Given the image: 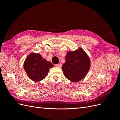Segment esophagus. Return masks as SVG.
I'll return each instance as SVG.
<instances>
[{"label": "esophagus", "mask_w": 120, "mask_h": 120, "mask_svg": "<svg viewBox=\"0 0 120 120\" xmlns=\"http://www.w3.org/2000/svg\"><path fill=\"white\" fill-rule=\"evenodd\" d=\"M61 66H62V65H61V64H56V67H60H60H61Z\"/></svg>", "instance_id": "obj_1"}]
</instances>
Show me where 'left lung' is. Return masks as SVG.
<instances>
[{
	"mask_svg": "<svg viewBox=\"0 0 120 120\" xmlns=\"http://www.w3.org/2000/svg\"><path fill=\"white\" fill-rule=\"evenodd\" d=\"M90 66L89 57L82 49L79 48L67 53L62 71L65 77L72 82H76L86 77Z\"/></svg>",
	"mask_w": 120,
	"mask_h": 120,
	"instance_id": "8db88e82",
	"label": "left lung"
}]
</instances>
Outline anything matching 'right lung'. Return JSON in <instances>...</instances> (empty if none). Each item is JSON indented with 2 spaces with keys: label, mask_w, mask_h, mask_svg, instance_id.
I'll use <instances>...</instances> for the list:
<instances>
[{
  "label": "right lung",
  "mask_w": 120,
  "mask_h": 120,
  "mask_svg": "<svg viewBox=\"0 0 120 120\" xmlns=\"http://www.w3.org/2000/svg\"><path fill=\"white\" fill-rule=\"evenodd\" d=\"M24 69L28 77L34 82H39L48 74L50 68L53 64L45 59H42L39 53H31L25 59Z\"/></svg>",
  "instance_id": "right-lung-1"
}]
</instances>
